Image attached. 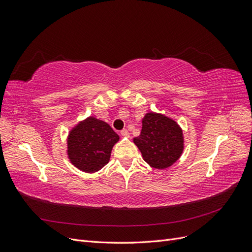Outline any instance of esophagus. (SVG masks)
<instances>
[{"label": "esophagus", "mask_w": 252, "mask_h": 252, "mask_svg": "<svg viewBox=\"0 0 252 252\" xmlns=\"http://www.w3.org/2000/svg\"><path fill=\"white\" fill-rule=\"evenodd\" d=\"M121 134L123 135L124 138H129V136H130V133H129V131L126 130V129H124V130H122V131H121Z\"/></svg>", "instance_id": "34e87169"}]
</instances>
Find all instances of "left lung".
<instances>
[{"instance_id": "obj_1", "label": "left lung", "mask_w": 252, "mask_h": 252, "mask_svg": "<svg viewBox=\"0 0 252 252\" xmlns=\"http://www.w3.org/2000/svg\"><path fill=\"white\" fill-rule=\"evenodd\" d=\"M133 143L144 161L156 169H166L181 158L184 135L173 119L158 112H147L142 120V130Z\"/></svg>"}]
</instances>
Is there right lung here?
<instances>
[{"label":"right lung","instance_id":"add662e5","mask_svg":"<svg viewBox=\"0 0 252 252\" xmlns=\"http://www.w3.org/2000/svg\"><path fill=\"white\" fill-rule=\"evenodd\" d=\"M120 136L106 122L88 117L72 127L67 136V156L78 169L94 173L109 162Z\"/></svg>","mask_w":252,"mask_h":252}]
</instances>
